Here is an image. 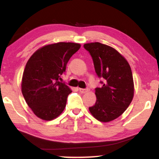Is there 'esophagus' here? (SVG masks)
<instances>
[{
  "label": "esophagus",
  "instance_id": "esophagus-1",
  "mask_svg": "<svg viewBox=\"0 0 159 159\" xmlns=\"http://www.w3.org/2000/svg\"><path fill=\"white\" fill-rule=\"evenodd\" d=\"M78 90L80 91V92L82 93H87L88 92L89 90H90V89L89 88H86V89H83V88H78Z\"/></svg>",
  "mask_w": 159,
  "mask_h": 159
}]
</instances>
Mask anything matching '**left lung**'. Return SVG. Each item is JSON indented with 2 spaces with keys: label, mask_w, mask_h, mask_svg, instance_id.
I'll use <instances>...</instances> for the list:
<instances>
[{
  "label": "left lung",
  "mask_w": 159,
  "mask_h": 159,
  "mask_svg": "<svg viewBox=\"0 0 159 159\" xmlns=\"http://www.w3.org/2000/svg\"><path fill=\"white\" fill-rule=\"evenodd\" d=\"M93 61L101 87H96V99L90 113L101 122L112 121L126 110L134 96L132 69L126 60L112 47L100 43L84 45Z\"/></svg>",
  "instance_id": "8db88e82"
}]
</instances>
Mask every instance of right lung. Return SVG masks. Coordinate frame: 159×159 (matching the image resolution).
<instances>
[{
    "label": "right lung",
    "instance_id": "1",
    "mask_svg": "<svg viewBox=\"0 0 159 159\" xmlns=\"http://www.w3.org/2000/svg\"><path fill=\"white\" fill-rule=\"evenodd\" d=\"M81 47L73 43H58L39 48L27 61L21 92L28 106L42 120H52L63 112L72 90L60 81L69 60Z\"/></svg>",
    "mask_w": 159,
    "mask_h": 159
}]
</instances>
